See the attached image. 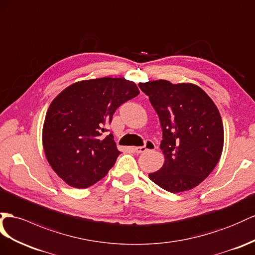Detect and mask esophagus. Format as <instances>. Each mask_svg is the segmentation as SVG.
I'll list each match as a JSON object with an SVG mask.
<instances>
[{
  "label": "esophagus",
  "mask_w": 255,
  "mask_h": 255,
  "mask_svg": "<svg viewBox=\"0 0 255 255\" xmlns=\"http://www.w3.org/2000/svg\"><path fill=\"white\" fill-rule=\"evenodd\" d=\"M155 148H156L155 143L151 140H146L144 142V145L139 146V147H134V151H135V153L141 154V153H144L146 151H153V149H155Z\"/></svg>",
  "instance_id": "esophagus-1"
}]
</instances>
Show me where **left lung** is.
Instances as JSON below:
<instances>
[{"label": "left lung", "mask_w": 255, "mask_h": 255, "mask_svg": "<svg viewBox=\"0 0 255 255\" xmlns=\"http://www.w3.org/2000/svg\"><path fill=\"white\" fill-rule=\"evenodd\" d=\"M139 87L162 129L165 164L148 174L149 180L170 193L192 190L212 172L223 149L224 129L217 106L193 84L158 80L140 83Z\"/></svg>", "instance_id": "left-lung-1"}]
</instances>
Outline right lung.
I'll list each match as a JSON object with an SVG mask.
<instances>
[{
  "mask_svg": "<svg viewBox=\"0 0 255 255\" xmlns=\"http://www.w3.org/2000/svg\"><path fill=\"white\" fill-rule=\"evenodd\" d=\"M140 94L125 78L77 82L50 103L43 126V147L54 171L76 188L106 177L121 152L106 133L115 111Z\"/></svg>",
  "mask_w": 255,
  "mask_h": 255,
  "instance_id": "add662e5",
  "label": "right lung"
}]
</instances>
